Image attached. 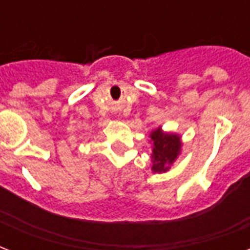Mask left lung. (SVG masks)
Instances as JSON below:
<instances>
[{
  "label": "left lung",
  "mask_w": 250,
  "mask_h": 250,
  "mask_svg": "<svg viewBox=\"0 0 250 250\" xmlns=\"http://www.w3.org/2000/svg\"><path fill=\"white\" fill-rule=\"evenodd\" d=\"M153 141V166L154 172H166L180 152V137L172 133H164L160 128L150 135Z\"/></svg>",
  "instance_id": "left-lung-1"
}]
</instances>
